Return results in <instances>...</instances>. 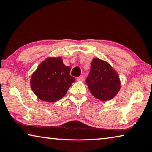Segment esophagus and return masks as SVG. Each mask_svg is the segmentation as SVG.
Masks as SVG:
<instances>
[{"instance_id": "1", "label": "esophagus", "mask_w": 152, "mask_h": 152, "mask_svg": "<svg viewBox=\"0 0 152 152\" xmlns=\"http://www.w3.org/2000/svg\"><path fill=\"white\" fill-rule=\"evenodd\" d=\"M76 80H78V81H83L84 78H83V76H79L76 78Z\"/></svg>"}]
</instances>
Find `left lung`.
I'll list each match as a JSON object with an SVG mask.
<instances>
[{"label":"left lung","instance_id":"1","mask_svg":"<svg viewBox=\"0 0 152 152\" xmlns=\"http://www.w3.org/2000/svg\"><path fill=\"white\" fill-rule=\"evenodd\" d=\"M86 82L92 95L101 101L113 99L120 89L118 74L108 63L99 59L93 60Z\"/></svg>","mask_w":152,"mask_h":152}]
</instances>
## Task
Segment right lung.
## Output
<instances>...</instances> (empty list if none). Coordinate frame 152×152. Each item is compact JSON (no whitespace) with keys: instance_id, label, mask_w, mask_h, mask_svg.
<instances>
[{"instance_id":"1","label":"right lung","mask_w":152,"mask_h":152,"mask_svg":"<svg viewBox=\"0 0 152 152\" xmlns=\"http://www.w3.org/2000/svg\"><path fill=\"white\" fill-rule=\"evenodd\" d=\"M61 57L48 58L33 74L31 87L34 94L46 102H56L65 95L75 78Z\"/></svg>"}]
</instances>
